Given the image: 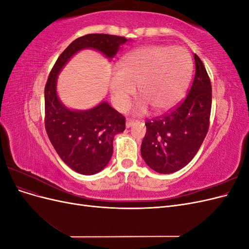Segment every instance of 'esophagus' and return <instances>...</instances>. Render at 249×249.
Returning <instances> with one entry per match:
<instances>
[{
    "label": "esophagus",
    "instance_id": "esophagus-1",
    "mask_svg": "<svg viewBox=\"0 0 249 249\" xmlns=\"http://www.w3.org/2000/svg\"><path fill=\"white\" fill-rule=\"evenodd\" d=\"M133 124H134V120H132V119H126L125 126L127 127V129H129V127H131V126L133 125Z\"/></svg>",
    "mask_w": 249,
    "mask_h": 249
}]
</instances>
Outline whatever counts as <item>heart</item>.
<instances>
[{"mask_svg":"<svg viewBox=\"0 0 249 249\" xmlns=\"http://www.w3.org/2000/svg\"><path fill=\"white\" fill-rule=\"evenodd\" d=\"M193 71L189 52L180 47L149 46L130 52L120 62V69L111 70L109 87L115 106L124 110L138 86L142 99L139 113L147 109L168 111L182 99Z\"/></svg>","mask_w":249,"mask_h":249,"instance_id":"b5f03b06","label":"heart"}]
</instances>
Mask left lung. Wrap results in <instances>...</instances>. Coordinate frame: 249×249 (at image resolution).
<instances>
[{"mask_svg": "<svg viewBox=\"0 0 249 249\" xmlns=\"http://www.w3.org/2000/svg\"><path fill=\"white\" fill-rule=\"evenodd\" d=\"M194 60V79L185 100L168 114L145 123L141 156L150 168L164 175L185 167L197 154L209 130L212 86L196 54Z\"/></svg>", "mask_w": 249, "mask_h": 249, "instance_id": "obj_1", "label": "left lung"}]
</instances>
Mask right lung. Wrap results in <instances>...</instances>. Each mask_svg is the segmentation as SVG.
I'll return each instance as SVG.
<instances>
[{
  "label": "right lung",
  "instance_id": "add662e5",
  "mask_svg": "<svg viewBox=\"0 0 249 249\" xmlns=\"http://www.w3.org/2000/svg\"><path fill=\"white\" fill-rule=\"evenodd\" d=\"M127 39L109 34H87L73 40L53 66L44 88V124L51 143L62 161L81 175L100 172L113 154V139L125 129V118L107 102L94 108L71 110L57 95V77L78 52L92 49L113 58Z\"/></svg>",
  "mask_w": 249,
  "mask_h": 249
}]
</instances>
